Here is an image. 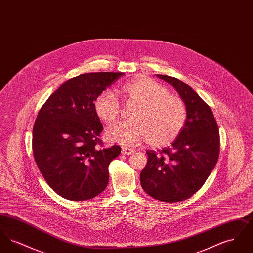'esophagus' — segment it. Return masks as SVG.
Masks as SVG:
<instances>
[{
    "instance_id": "obj_1",
    "label": "esophagus",
    "mask_w": 253,
    "mask_h": 253,
    "mask_svg": "<svg viewBox=\"0 0 253 253\" xmlns=\"http://www.w3.org/2000/svg\"><path fill=\"white\" fill-rule=\"evenodd\" d=\"M134 150L132 149V148H128V147H123L122 149H121V154L122 155H132V154H134Z\"/></svg>"
}]
</instances>
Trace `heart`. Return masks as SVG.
<instances>
[{"instance_id":"b5f03b06","label":"heart","mask_w":253,"mask_h":253,"mask_svg":"<svg viewBox=\"0 0 253 253\" xmlns=\"http://www.w3.org/2000/svg\"><path fill=\"white\" fill-rule=\"evenodd\" d=\"M127 105H134L129 122L117 123L106 131L109 141L132 145L146 140L153 147L171 144L180 134L187 121V108L178 96L170 95L168 89L154 80L138 77L121 86L119 90ZM98 118L113 123L121 117L118 96L111 91L98 94L94 101Z\"/></svg>"}]
</instances>
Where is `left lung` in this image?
<instances>
[{"label":"left lung","mask_w":253,"mask_h":253,"mask_svg":"<svg viewBox=\"0 0 253 253\" xmlns=\"http://www.w3.org/2000/svg\"><path fill=\"white\" fill-rule=\"evenodd\" d=\"M172 85L186 108L187 121L171 147L147 151V165L140 173L141 187L153 198L167 203L192 197L215 167L220 136L211 107L180 80L157 75Z\"/></svg>","instance_id":"obj_1"}]
</instances>
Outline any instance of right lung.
Wrapping results in <instances>:
<instances>
[{"mask_svg": "<svg viewBox=\"0 0 253 253\" xmlns=\"http://www.w3.org/2000/svg\"><path fill=\"white\" fill-rule=\"evenodd\" d=\"M123 73H86L60 85L38 113L32 149L37 166L61 197L84 201L102 193L109 164L121 149L102 148L103 126L94 108L96 96Z\"/></svg>", "mask_w": 253, "mask_h": 253, "instance_id": "add662e5", "label": "right lung"}]
</instances>
